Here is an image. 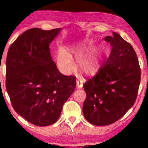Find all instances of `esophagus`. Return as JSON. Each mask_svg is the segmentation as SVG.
I'll return each mask as SVG.
<instances>
[{
	"mask_svg": "<svg viewBox=\"0 0 148 148\" xmlns=\"http://www.w3.org/2000/svg\"><path fill=\"white\" fill-rule=\"evenodd\" d=\"M76 87L78 89H82L83 87V80H77Z\"/></svg>",
	"mask_w": 148,
	"mask_h": 148,
	"instance_id": "1",
	"label": "esophagus"
}]
</instances>
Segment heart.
Instances as JSON below:
<instances>
[{"label": "heart", "instance_id": "b5f03b06", "mask_svg": "<svg viewBox=\"0 0 148 148\" xmlns=\"http://www.w3.org/2000/svg\"><path fill=\"white\" fill-rule=\"evenodd\" d=\"M76 56L79 71L86 76H92L97 74L101 68L102 63V53L99 51H91L84 53L79 47L72 50ZM57 62L59 68L64 73L69 74L74 69L72 57L66 50L61 48L57 53Z\"/></svg>", "mask_w": 148, "mask_h": 148}]
</instances>
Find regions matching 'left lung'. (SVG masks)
I'll return each mask as SVG.
<instances>
[{"instance_id": "left-lung-1", "label": "left lung", "mask_w": 148, "mask_h": 148, "mask_svg": "<svg viewBox=\"0 0 148 148\" xmlns=\"http://www.w3.org/2000/svg\"><path fill=\"white\" fill-rule=\"evenodd\" d=\"M104 40L111 53L97 74L83 86L87 97L83 113L87 121L97 126L114 123L136 101L140 82L138 59L133 47L113 32Z\"/></svg>"}]
</instances>
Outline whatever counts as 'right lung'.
<instances>
[{
	"label": "right lung",
	"mask_w": 148,
	"mask_h": 148,
	"mask_svg": "<svg viewBox=\"0 0 148 148\" xmlns=\"http://www.w3.org/2000/svg\"><path fill=\"white\" fill-rule=\"evenodd\" d=\"M61 30H27L7 54L6 87L12 106L36 126L56 123L76 88V77L62 74L50 53L49 44Z\"/></svg>",
	"instance_id": "right-lung-1"
}]
</instances>
